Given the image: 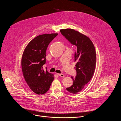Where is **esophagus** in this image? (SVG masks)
<instances>
[{
  "label": "esophagus",
  "mask_w": 121,
  "mask_h": 121,
  "mask_svg": "<svg viewBox=\"0 0 121 121\" xmlns=\"http://www.w3.org/2000/svg\"><path fill=\"white\" fill-rule=\"evenodd\" d=\"M57 75H58L59 76H60V77H62V78H64V77H65V75H64V74H58V73H57Z\"/></svg>",
  "instance_id": "1"
}]
</instances>
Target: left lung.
<instances>
[{"label":"left lung","instance_id":"1","mask_svg":"<svg viewBox=\"0 0 121 121\" xmlns=\"http://www.w3.org/2000/svg\"><path fill=\"white\" fill-rule=\"evenodd\" d=\"M60 32L66 39L77 47L75 55L77 75L75 78L71 77L73 85L66 89L70 93L77 94L84 88L94 74L96 63L95 48L91 40L78 31L65 29L60 30Z\"/></svg>","mask_w":121,"mask_h":121}]
</instances>
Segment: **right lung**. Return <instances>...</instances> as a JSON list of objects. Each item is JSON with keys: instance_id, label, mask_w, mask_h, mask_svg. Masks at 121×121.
<instances>
[{"instance_id": "add662e5", "label": "right lung", "mask_w": 121, "mask_h": 121, "mask_svg": "<svg viewBox=\"0 0 121 121\" xmlns=\"http://www.w3.org/2000/svg\"><path fill=\"white\" fill-rule=\"evenodd\" d=\"M58 33L43 34L30 41L25 47L21 60L24 79L30 89L38 95H43L49 89L54 79V74L43 69L46 62V51Z\"/></svg>"}]
</instances>
